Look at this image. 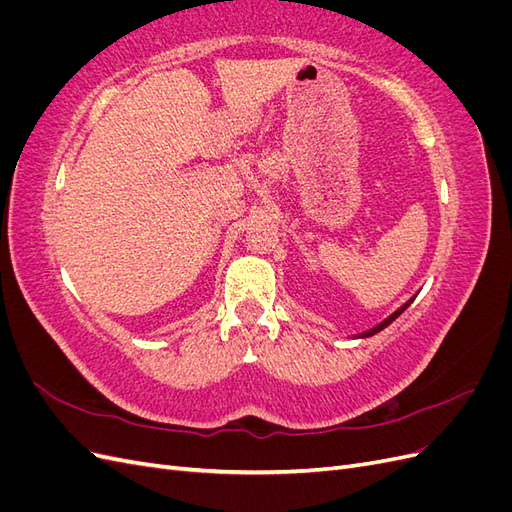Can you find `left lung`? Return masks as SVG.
Here are the masks:
<instances>
[{"instance_id": "8db88e82", "label": "left lung", "mask_w": 512, "mask_h": 512, "mask_svg": "<svg viewBox=\"0 0 512 512\" xmlns=\"http://www.w3.org/2000/svg\"><path fill=\"white\" fill-rule=\"evenodd\" d=\"M414 301V297L410 299V301H406L404 305H401L399 309H397V312H393L389 318H384L380 324H376V327L374 329H369V331H365V333H361V335H356V337H369V335H376V333H380L382 329H386V327H389V324L397 318V316H401V314H404L406 312V309H408V305Z\"/></svg>"}]
</instances>
